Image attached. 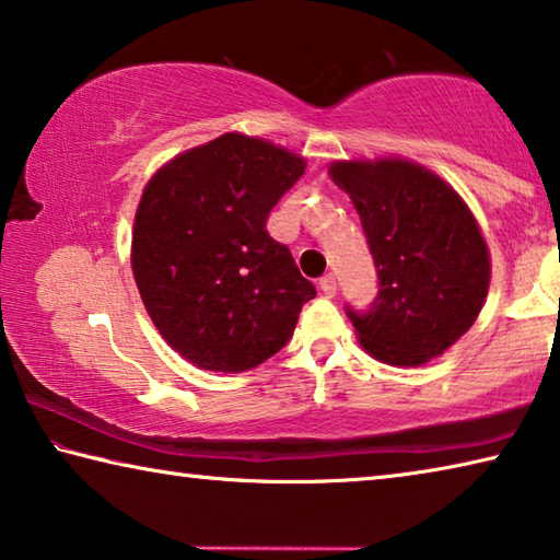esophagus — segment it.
<instances>
[{
  "label": "esophagus",
  "mask_w": 560,
  "mask_h": 560,
  "mask_svg": "<svg viewBox=\"0 0 560 560\" xmlns=\"http://www.w3.org/2000/svg\"><path fill=\"white\" fill-rule=\"evenodd\" d=\"M320 283V291L326 293V296H336V291H338V281H336V273H326L324 279L318 281Z\"/></svg>",
  "instance_id": "obj_1"
}]
</instances>
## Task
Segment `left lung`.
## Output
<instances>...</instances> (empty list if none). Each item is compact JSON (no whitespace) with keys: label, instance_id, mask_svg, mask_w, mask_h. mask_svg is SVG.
Here are the masks:
<instances>
[{"label":"left lung","instance_id":"left-lung-1","mask_svg":"<svg viewBox=\"0 0 560 560\" xmlns=\"http://www.w3.org/2000/svg\"><path fill=\"white\" fill-rule=\"evenodd\" d=\"M377 271L365 311L346 306L358 338L387 365H422L467 334L489 289V252L469 207L405 160L336 163Z\"/></svg>","mask_w":560,"mask_h":560}]
</instances>
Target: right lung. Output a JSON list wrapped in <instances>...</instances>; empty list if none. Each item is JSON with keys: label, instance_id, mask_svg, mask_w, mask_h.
I'll return each instance as SVG.
<instances>
[{"label": "right lung", "instance_id": "obj_1", "mask_svg": "<svg viewBox=\"0 0 560 560\" xmlns=\"http://www.w3.org/2000/svg\"><path fill=\"white\" fill-rule=\"evenodd\" d=\"M303 158L224 132L158 170L138 205L132 273L160 334L202 371L242 373L289 343L316 287L267 232Z\"/></svg>", "mask_w": 560, "mask_h": 560}]
</instances>
